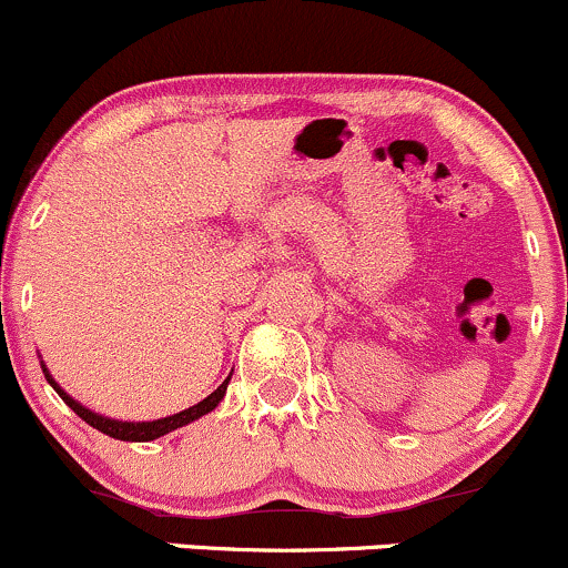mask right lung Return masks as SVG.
<instances>
[{"mask_svg":"<svg viewBox=\"0 0 568 568\" xmlns=\"http://www.w3.org/2000/svg\"><path fill=\"white\" fill-rule=\"evenodd\" d=\"M42 372H44L47 383H50L52 388H55L58 396L63 398V402L69 404L71 409L77 412V415L82 417L87 425H92V428H95V430L105 433V436L119 438V442H153V438L166 436V433H170V430L183 428V425H189V423H193V419H199L202 415H206V412L215 409V406L220 404V398L225 396V388H229V379H231V377H225V383L220 385V388H217L215 393H210V396H206L204 402L193 404V406H189V409L178 412V415H172V417L153 419V423H122V419H109V417H103V415H95V412L84 409L82 404L73 402L69 393L60 390V385L55 383V379L50 377V372L44 369V364H42Z\"/></svg>","mask_w":568,"mask_h":568,"instance_id":"right-lung-1","label":"right lung"}]
</instances>
